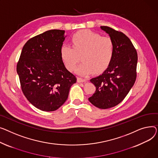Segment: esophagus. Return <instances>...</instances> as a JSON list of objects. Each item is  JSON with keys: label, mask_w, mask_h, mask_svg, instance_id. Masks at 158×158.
<instances>
[{"label": "esophagus", "mask_w": 158, "mask_h": 158, "mask_svg": "<svg viewBox=\"0 0 158 158\" xmlns=\"http://www.w3.org/2000/svg\"><path fill=\"white\" fill-rule=\"evenodd\" d=\"M86 79L85 78H77V81L78 83H81V82H83V81H85Z\"/></svg>", "instance_id": "1"}]
</instances>
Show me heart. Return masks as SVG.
Listing matches in <instances>:
<instances>
[{
  "instance_id": "1",
  "label": "heart",
  "mask_w": 158,
  "mask_h": 158,
  "mask_svg": "<svg viewBox=\"0 0 158 158\" xmlns=\"http://www.w3.org/2000/svg\"><path fill=\"white\" fill-rule=\"evenodd\" d=\"M71 41L73 46H62L61 57L66 67L74 71L81 56L83 62L76 69L80 75H89L94 70L103 71L114 58L115 43L110 37L101 36L90 30H83L74 34Z\"/></svg>"
}]
</instances>
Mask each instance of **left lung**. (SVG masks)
I'll list each match as a JSON object with an SVG mask.
<instances>
[{
  "instance_id": "obj_1",
  "label": "left lung",
  "mask_w": 158,
  "mask_h": 158,
  "mask_svg": "<svg viewBox=\"0 0 158 158\" xmlns=\"http://www.w3.org/2000/svg\"><path fill=\"white\" fill-rule=\"evenodd\" d=\"M101 29L114 40L115 53L106 70L90 80L96 90L89 100L99 108L107 109L119 104L133 86L138 55L133 43L124 33L107 26H101Z\"/></svg>"
}]
</instances>
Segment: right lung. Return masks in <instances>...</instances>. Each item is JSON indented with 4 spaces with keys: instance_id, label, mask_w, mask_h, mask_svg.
<instances>
[{
    "instance_id": "obj_1",
    "label": "right lung",
    "mask_w": 158,
    "mask_h": 158,
    "mask_svg": "<svg viewBox=\"0 0 158 158\" xmlns=\"http://www.w3.org/2000/svg\"><path fill=\"white\" fill-rule=\"evenodd\" d=\"M64 33L62 30H50L28 40L17 64L23 94L32 105L45 112L60 108L77 82L61 57Z\"/></svg>"
}]
</instances>
